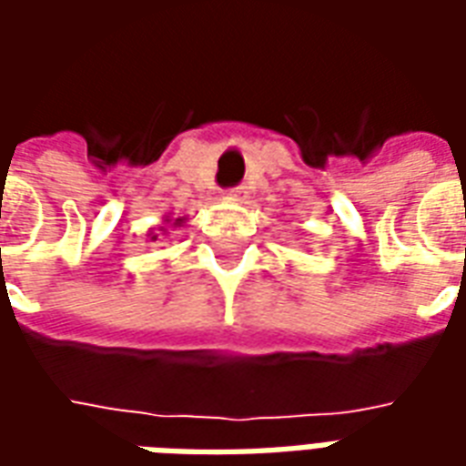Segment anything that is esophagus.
I'll list each match as a JSON object with an SVG mask.
<instances>
[{"instance_id":"34e87169","label":"esophagus","mask_w":466,"mask_h":466,"mask_svg":"<svg viewBox=\"0 0 466 466\" xmlns=\"http://www.w3.org/2000/svg\"><path fill=\"white\" fill-rule=\"evenodd\" d=\"M247 197H249V192H247V187H234V189H229V192H227V199H234V202H244V199H247Z\"/></svg>"}]
</instances>
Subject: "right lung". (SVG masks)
<instances>
[{"label": "right lung", "mask_w": 466, "mask_h": 466, "mask_svg": "<svg viewBox=\"0 0 466 466\" xmlns=\"http://www.w3.org/2000/svg\"><path fill=\"white\" fill-rule=\"evenodd\" d=\"M184 222H187V217H177V219H172V217L167 214V217H164V219H162V224H157V227H152L147 237H149V242H157V239H159L162 234L172 232L174 227H184Z\"/></svg>", "instance_id": "1"}]
</instances>
